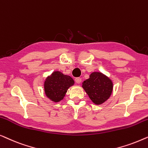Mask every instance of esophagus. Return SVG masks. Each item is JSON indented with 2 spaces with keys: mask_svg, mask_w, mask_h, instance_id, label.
Here are the masks:
<instances>
[{
  "mask_svg": "<svg viewBox=\"0 0 148 148\" xmlns=\"http://www.w3.org/2000/svg\"><path fill=\"white\" fill-rule=\"evenodd\" d=\"M75 81H76L77 84H80V83H81V82H82V79L80 78H75Z\"/></svg>",
  "mask_w": 148,
  "mask_h": 148,
  "instance_id": "1",
  "label": "esophagus"
}]
</instances>
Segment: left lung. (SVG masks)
Here are the masks:
<instances>
[{
	"mask_svg": "<svg viewBox=\"0 0 148 148\" xmlns=\"http://www.w3.org/2000/svg\"><path fill=\"white\" fill-rule=\"evenodd\" d=\"M82 87L93 103L99 105L109 99L113 89V82L101 72H93L89 78L82 82Z\"/></svg>",
	"mask_w": 148,
	"mask_h": 148,
	"instance_id": "8db88e82",
	"label": "left lung"
}]
</instances>
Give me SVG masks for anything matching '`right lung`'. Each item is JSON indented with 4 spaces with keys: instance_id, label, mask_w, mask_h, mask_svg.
I'll list each match as a JSON object with an SVG mask.
<instances>
[{
    "instance_id": "add662e5",
    "label": "right lung",
    "mask_w": 148,
    "mask_h": 148,
    "mask_svg": "<svg viewBox=\"0 0 148 148\" xmlns=\"http://www.w3.org/2000/svg\"><path fill=\"white\" fill-rule=\"evenodd\" d=\"M74 84V80L72 77L60 71H54L44 80L45 96L50 101L58 103L64 99L68 89Z\"/></svg>"
}]
</instances>
